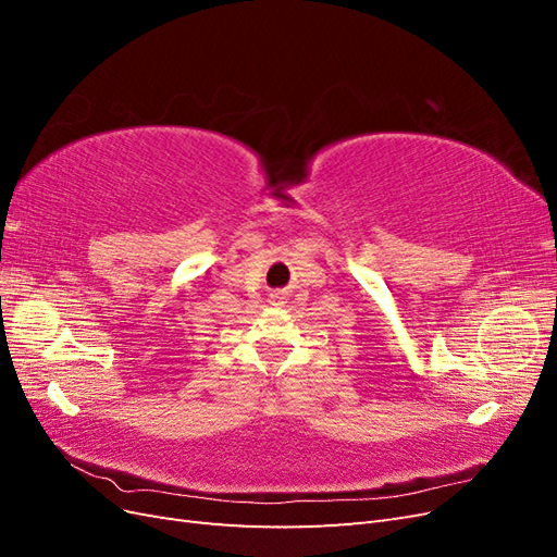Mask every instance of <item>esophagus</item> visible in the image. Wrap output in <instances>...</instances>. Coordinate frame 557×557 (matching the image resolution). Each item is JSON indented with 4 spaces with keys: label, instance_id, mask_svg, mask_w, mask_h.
Returning <instances> with one entry per match:
<instances>
[{
    "label": "esophagus",
    "instance_id": "obj_1",
    "mask_svg": "<svg viewBox=\"0 0 557 557\" xmlns=\"http://www.w3.org/2000/svg\"><path fill=\"white\" fill-rule=\"evenodd\" d=\"M283 299H285V297H281V295H272V301H274V305H283Z\"/></svg>",
    "mask_w": 557,
    "mask_h": 557
}]
</instances>
